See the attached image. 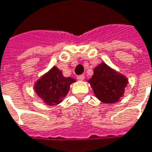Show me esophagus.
I'll use <instances>...</instances> for the list:
<instances>
[{
    "label": "esophagus",
    "mask_w": 152,
    "mask_h": 152,
    "mask_svg": "<svg viewBox=\"0 0 152 152\" xmlns=\"http://www.w3.org/2000/svg\"><path fill=\"white\" fill-rule=\"evenodd\" d=\"M77 79H79V80H84V79H85V75H84V74L79 75V76H77Z\"/></svg>",
    "instance_id": "1"
}]
</instances>
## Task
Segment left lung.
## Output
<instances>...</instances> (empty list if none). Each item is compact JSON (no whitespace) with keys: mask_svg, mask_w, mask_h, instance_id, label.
<instances>
[{"mask_svg":"<svg viewBox=\"0 0 152 152\" xmlns=\"http://www.w3.org/2000/svg\"><path fill=\"white\" fill-rule=\"evenodd\" d=\"M89 83L96 96L102 102L110 104L118 102L124 96L128 79L105 62H102L95 67Z\"/></svg>","mask_w":152,"mask_h":152,"instance_id":"1","label":"left lung"}]
</instances>
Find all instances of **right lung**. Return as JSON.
Wrapping results in <instances>:
<instances>
[{"mask_svg": "<svg viewBox=\"0 0 152 152\" xmlns=\"http://www.w3.org/2000/svg\"><path fill=\"white\" fill-rule=\"evenodd\" d=\"M73 82L75 79L64 77L61 70L54 66L35 83L34 91L47 105L54 106L62 102Z\"/></svg>", "mask_w": 152, "mask_h": 152, "instance_id": "add662e5", "label": "right lung"}]
</instances>
